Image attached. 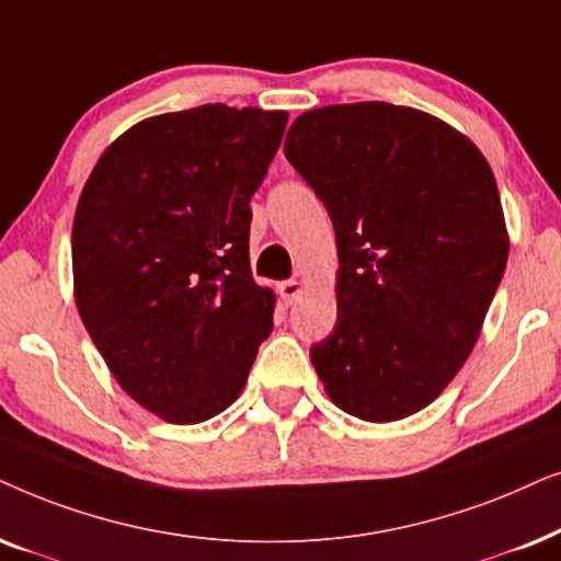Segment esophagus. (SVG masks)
<instances>
[{"instance_id": "1", "label": "esophagus", "mask_w": 561, "mask_h": 561, "mask_svg": "<svg viewBox=\"0 0 561 561\" xmlns=\"http://www.w3.org/2000/svg\"><path fill=\"white\" fill-rule=\"evenodd\" d=\"M279 295H282V300H285L287 305H293L297 297L302 295V282L300 279L279 282Z\"/></svg>"}]
</instances>
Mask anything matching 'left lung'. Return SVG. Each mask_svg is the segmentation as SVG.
Returning a JSON list of instances; mask_svg holds the SVG:
<instances>
[{
    "mask_svg": "<svg viewBox=\"0 0 561 561\" xmlns=\"http://www.w3.org/2000/svg\"><path fill=\"white\" fill-rule=\"evenodd\" d=\"M285 156L335 228L339 323L310 348L328 398L369 423L417 413L472 354L505 272L488 159L444 119L387 102L305 112Z\"/></svg>",
    "mask_w": 561,
    "mask_h": 561,
    "instance_id": "left-lung-1",
    "label": "left lung"
}]
</instances>
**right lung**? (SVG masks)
Returning <instances> with one entry per match:
<instances>
[{
	"mask_svg": "<svg viewBox=\"0 0 561 561\" xmlns=\"http://www.w3.org/2000/svg\"><path fill=\"white\" fill-rule=\"evenodd\" d=\"M287 112L203 107L140 119L100 156L71 230L73 297L117 385L163 421L233 405L276 297L251 274V197Z\"/></svg>",
	"mask_w": 561,
	"mask_h": 561,
	"instance_id": "1",
	"label": "right lung"
}]
</instances>
